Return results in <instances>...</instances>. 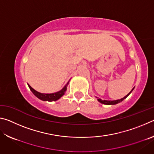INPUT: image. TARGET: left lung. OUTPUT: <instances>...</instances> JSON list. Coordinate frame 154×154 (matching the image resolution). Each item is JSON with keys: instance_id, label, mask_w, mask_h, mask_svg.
Segmentation results:
<instances>
[{"instance_id": "obj_1", "label": "left lung", "mask_w": 154, "mask_h": 154, "mask_svg": "<svg viewBox=\"0 0 154 154\" xmlns=\"http://www.w3.org/2000/svg\"><path fill=\"white\" fill-rule=\"evenodd\" d=\"M133 90H134V88H133V89H132L131 91H130V92L128 94H127L126 96H124V98L119 99V100H101V99L98 98V100L100 103H101L105 104V105H116V104L118 103H119V102H122V101L124 100L125 98H126L128 97V95L130 94L131 93V92H132V91Z\"/></svg>"}]
</instances>
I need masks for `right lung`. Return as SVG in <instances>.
Returning a JSON list of instances; mask_svg holds the SVG:
<instances>
[{
	"label": "right lung",
	"mask_w": 154,
	"mask_h": 154,
	"mask_svg": "<svg viewBox=\"0 0 154 154\" xmlns=\"http://www.w3.org/2000/svg\"><path fill=\"white\" fill-rule=\"evenodd\" d=\"M68 84H69V83H67V84L65 85L63 89L61 90L60 91H59V92H56V93H52V94H42V93L36 92V91L34 90L30 85H28V87H29L30 90L32 91V92L34 94H35L37 98L41 99V100H47V101H55V100H58L60 98L62 97V96L64 94V93L66 90V87Z\"/></svg>",
	"instance_id": "add662e5"
}]
</instances>
